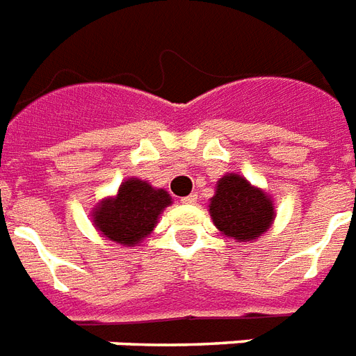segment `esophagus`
<instances>
[{"instance_id":"34e87169","label":"esophagus","mask_w":356,"mask_h":356,"mask_svg":"<svg viewBox=\"0 0 356 356\" xmlns=\"http://www.w3.org/2000/svg\"><path fill=\"white\" fill-rule=\"evenodd\" d=\"M181 201H183V203H186V205H192V203H195V201H197V194L184 195V197Z\"/></svg>"}]
</instances>
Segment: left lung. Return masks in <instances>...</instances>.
I'll return each instance as SVG.
<instances>
[{
  "label": "left lung",
  "instance_id": "8db88e82",
  "mask_svg": "<svg viewBox=\"0 0 356 356\" xmlns=\"http://www.w3.org/2000/svg\"><path fill=\"white\" fill-rule=\"evenodd\" d=\"M211 216L222 234L251 242L270 229L275 212L262 190L251 186L240 175L229 173L218 181L216 194L211 200Z\"/></svg>",
  "mask_w": 356,
  "mask_h": 356
}]
</instances>
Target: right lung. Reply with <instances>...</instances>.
<instances>
[{
    "label": "right lung",
    "mask_w": 356,
    "mask_h": 356,
    "mask_svg": "<svg viewBox=\"0 0 356 356\" xmlns=\"http://www.w3.org/2000/svg\"><path fill=\"white\" fill-rule=\"evenodd\" d=\"M172 203L166 190H156L140 179H129L118 195L105 200L94 212L97 231L108 240L134 245L153 231L159 214Z\"/></svg>",
    "instance_id": "add662e5"
}]
</instances>
